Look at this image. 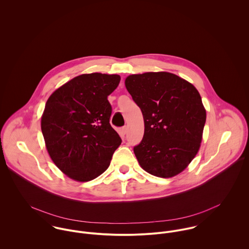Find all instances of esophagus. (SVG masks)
<instances>
[{
  "label": "esophagus",
  "instance_id": "esophagus-1",
  "mask_svg": "<svg viewBox=\"0 0 249 249\" xmlns=\"http://www.w3.org/2000/svg\"><path fill=\"white\" fill-rule=\"evenodd\" d=\"M120 131H121V134H122L123 136H124V135L127 133V126H123Z\"/></svg>",
  "mask_w": 249,
  "mask_h": 249
}]
</instances>
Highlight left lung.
Masks as SVG:
<instances>
[{"mask_svg": "<svg viewBox=\"0 0 249 249\" xmlns=\"http://www.w3.org/2000/svg\"><path fill=\"white\" fill-rule=\"evenodd\" d=\"M124 83L143 117V137L133 148L140 166L158 178L180 174L202 140L206 110L198 91L167 71L131 74Z\"/></svg>", "mask_w": 249, "mask_h": 249, "instance_id": "1", "label": "left lung"}]
</instances>
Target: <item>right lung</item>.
I'll return each instance as SVG.
<instances>
[{"mask_svg":"<svg viewBox=\"0 0 249 249\" xmlns=\"http://www.w3.org/2000/svg\"><path fill=\"white\" fill-rule=\"evenodd\" d=\"M121 76L101 72L73 77L46 103L41 129L47 150L56 167L80 182L105 173L122 139L111 126L107 97Z\"/></svg>","mask_w":249,"mask_h":249,"instance_id":"1","label":"right lung"}]
</instances>
